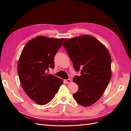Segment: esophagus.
Returning a JSON list of instances; mask_svg holds the SVG:
<instances>
[{"label": "esophagus", "mask_w": 131, "mask_h": 131, "mask_svg": "<svg viewBox=\"0 0 131 131\" xmlns=\"http://www.w3.org/2000/svg\"><path fill=\"white\" fill-rule=\"evenodd\" d=\"M64 82L66 83H67V84H68V83H70V82H72V80H71V79H67V80H65Z\"/></svg>", "instance_id": "34e87169"}]
</instances>
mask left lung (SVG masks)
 Returning a JSON list of instances; mask_svg holds the SVG:
<instances>
[{
  "mask_svg": "<svg viewBox=\"0 0 131 131\" xmlns=\"http://www.w3.org/2000/svg\"><path fill=\"white\" fill-rule=\"evenodd\" d=\"M63 46L77 72L74 82L79 89L73 94L78 104L89 106L96 103L103 94L112 75V59L108 50L96 38L89 35L66 39Z\"/></svg>",
  "mask_w": 131,
  "mask_h": 131,
  "instance_id": "8db88e82",
  "label": "left lung"
}]
</instances>
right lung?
Wrapping results in <instances>:
<instances>
[{"instance_id":"right-lung-1","label":"right lung","mask_w":131,"mask_h":131,"mask_svg":"<svg viewBox=\"0 0 131 131\" xmlns=\"http://www.w3.org/2000/svg\"><path fill=\"white\" fill-rule=\"evenodd\" d=\"M63 38L38 36L23 48L18 63V75L23 90L31 100L40 105L51 101L63 80L47 74L54 68V57L62 46Z\"/></svg>"}]
</instances>
